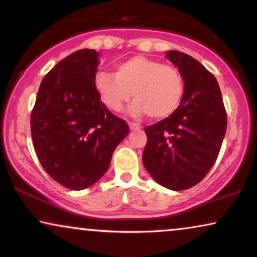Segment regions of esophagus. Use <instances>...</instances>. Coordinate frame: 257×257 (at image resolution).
Returning <instances> with one entry per match:
<instances>
[{
    "label": "esophagus",
    "mask_w": 257,
    "mask_h": 257,
    "mask_svg": "<svg viewBox=\"0 0 257 257\" xmlns=\"http://www.w3.org/2000/svg\"><path fill=\"white\" fill-rule=\"evenodd\" d=\"M129 126H131L132 131H139V129L142 128L139 123H135V122H129Z\"/></svg>",
    "instance_id": "1"
}]
</instances>
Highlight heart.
<instances>
[{
  "label": "heart",
  "mask_w": 257,
  "mask_h": 257,
  "mask_svg": "<svg viewBox=\"0 0 257 257\" xmlns=\"http://www.w3.org/2000/svg\"><path fill=\"white\" fill-rule=\"evenodd\" d=\"M95 86L100 100L112 111H121L134 95L132 113H149L153 118L171 116L179 108L185 91L184 78L177 67L145 57L122 61L115 73L98 72Z\"/></svg>",
  "instance_id": "heart-1"
}]
</instances>
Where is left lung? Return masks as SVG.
I'll return each mask as SVG.
<instances>
[{
	"mask_svg": "<svg viewBox=\"0 0 257 257\" xmlns=\"http://www.w3.org/2000/svg\"><path fill=\"white\" fill-rule=\"evenodd\" d=\"M167 58L184 78V97L171 116L145 128L142 161L157 183L181 191L203 180L216 162L226 131V111L210 71L181 52H167Z\"/></svg>",
	"mask_w": 257,
	"mask_h": 257,
	"instance_id": "8db88e82",
	"label": "left lung"
}]
</instances>
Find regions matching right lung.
Listing matches in <instances>:
<instances>
[{"instance_id":"add662e5","label":"right lung","mask_w":257,"mask_h":257,"mask_svg":"<svg viewBox=\"0 0 257 257\" xmlns=\"http://www.w3.org/2000/svg\"><path fill=\"white\" fill-rule=\"evenodd\" d=\"M98 53L84 48L60 60L44 77L31 113L32 140L41 166L70 190L96 183L128 135L124 119L97 93Z\"/></svg>"}]
</instances>
